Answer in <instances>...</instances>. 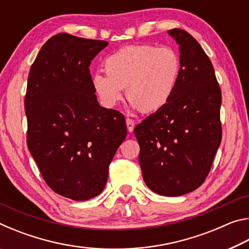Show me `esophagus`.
<instances>
[{
  "label": "esophagus",
  "instance_id": "1",
  "mask_svg": "<svg viewBox=\"0 0 249 249\" xmlns=\"http://www.w3.org/2000/svg\"><path fill=\"white\" fill-rule=\"evenodd\" d=\"M126 126H127L128 132H133L135 127V122L132 119H126Z\"/></svg>",
  "mask_w": 249,
  "mask_h": 249
}]
</instances>
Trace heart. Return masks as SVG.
I'll return each instance as SVG.
<instances>
[{"label":"heart","mask_w":249,"mask_h":249,"mask_svg":"<svg viewBox=\"0 0 249 249\" xmlns=\"http://www.w3.org/2000/svg\"><path fill=\"white\" fill-rule=\"evenodd\" d=\"M181 69V57L175 48L130 45L107 57V75L94 74L92 86L104 107L116 105L125 89L126 99L134 107L142 113H154L172 98Z\"/></svg>","instance_id":"b5f03b06"}]
</instances>
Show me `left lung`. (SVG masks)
I'll return each instance as SVG.
<instances>
[{"mask_svg":"<svg viewBox=\"0 0 249 249\" xmlns=\"http://www.w3.org/2000/svg\"><path fill=\"white\" fill-rule=\"evenodd\" d=\"M182 69L165 107L134 129L142 178L150 190L179 196L204 182L222 141L221 88L212 62L188 32L170 29Z\"/></svg>","mask_w":249,"mask_h":249,"instance_id":"left-lung-1","label":"left lung"}]
</instances>
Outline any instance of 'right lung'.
<instances>
[{
    "mask_svg": "<svg viewBox=\"0 0 249 249\" xmlns=\"http://www.w3.org/2000/svg\"><path fill=\"white\" fill-rule=\"evenodd\" d=\"M107 45L57 34L28 74V149L49 188L75 201L103 191L109 163L127 134L124 115L100 107L92 86L91 61Z\"/></svg>",
    "mask_w": 249,
    "mask_h": 249,
    "instance_id": "right-lung-1",
    "label": "right lung"
}]
</instances>
